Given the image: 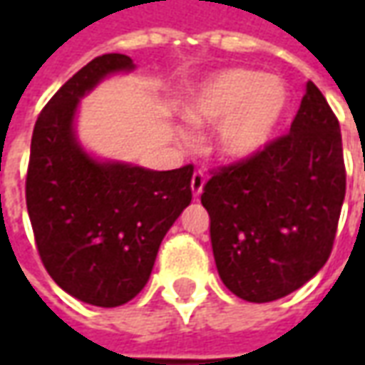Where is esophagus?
<instances>
[{"label": "esophagus", "instance_id": "34e87169", "mask_svg": "<svg viewBox=\"0 0 365 365\" xmlns=\"http://www.w3.org/2000/svg\"><path fill=\"white\" fill-rule=\"evenodd\" d=\"M203 185H205V174H203L201 170H197V172L193 174V178H191V191H193V195H195V197L201 195Z\"/></svg>", "mask_w": 365, "mask_h": 365}]
</instances>
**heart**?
I'll return each instance as SVG.
<instances>
[{
  "mask_svg": "<svg viewBox=\"0 0 365 365\" xmlns=\"http://www.w3.org/2000/svg\"><path fill=\"white\" fill-rule=\"evenodd\" d=\"M289 107V90L277 76L250 68H227L199 83L183 107L195 127H219L225 158L246 160L268 146Z\"/></svg>",
  "mask_w": 365,
  "mask_h": 365,
  "instance_id": "1",
  "label": "heart"
}]
</instances>
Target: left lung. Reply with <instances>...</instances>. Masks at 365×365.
<instances>
[{
    "label": "left lung",
    "instance_id": "obj_1",
    "mask_svg": "<svg viewBox=\"0 0 365 365\" xmlns=\"http://www.w3.org/2000/svg\"><path fill=\"white\" fill-rule=\"evenodd\" d=\"M344 195L340 125L307 82L289 133L252 158L213 170L203 185L222 283L250 303L305 285L332 252Z\"/></svg>",
    "mask_w": 365,
    "mask_h": 365
}]
</instances>
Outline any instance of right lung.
<instances>
[{"label":"right lung","mask_w":365,"mask_h":365,"mask_svg":"<svg viewBox=\"0 0 365 365\" xmlns=\"http://www.w3.org/2000/svg\"><path fill=\"white\" fill-rule=\"evenodd\" d=\"M133 68L117 52L91 60L44 105L31 140L25 197L38 256L62 289L96 307L140 293L162 238L191 203V164L168 172L101 164L76 140L80 97Z\"/></svg>","instance_id":"1"}]
</instances>
